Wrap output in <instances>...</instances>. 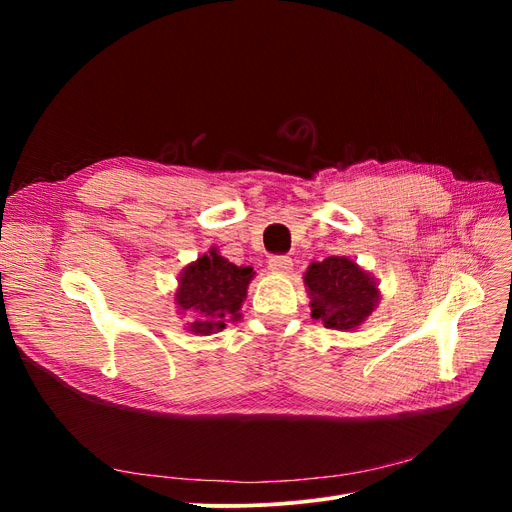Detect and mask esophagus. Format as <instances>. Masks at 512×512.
Segmentation results:
<instances>
[{
  "mask_svg": "<svg viewBox=\"0 0 512 512\" xmlns=\"http://www.w3.org/2000/svg\"><path fill=\"white\" fill-rule=\"evenodd\" d=\"M269 269L277 273H288L292 269V258L286 254H273L269 258Z\"/></svg>",
  "mask_w": 512,
  "mask_h": 512,
  "instance_id": "obj_1",
  "label": "esophagus"
}]
</instances>
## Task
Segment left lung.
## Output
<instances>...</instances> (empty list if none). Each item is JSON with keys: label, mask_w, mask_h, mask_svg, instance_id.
Returning a JSON list of instances; mask_svg holds the SVG:
<instances>
[{"label": "left lung", "mask_w": 512, "mask_h": 512, "mask_svg": "<svg viewBox=\"0 0 512 512\" xmlns=\"http://www.w3.org/2000/svg\"><path fill=\"white\" fill-rule=\"evenodd\" d=\"M305 286L312 294V316L327 329L359 327L378 303V288L371 277L344 256L309 265Z\"/></svg>", "instance_id": "8db88e82"}]
</instances>
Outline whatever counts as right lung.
Instances as JSON below:
<instances>
[{
	"label": "right lung",
	"mask_w": 512,
	"mask_h": 512,
	"mask_svg": "<svg viewBox=\"0 0 512 512\" xmlns=\"http://www.w3.org/2000/svg\"><path fill=\"white\" fill-rule=\"evenodd\" d=\"M252 275V267L232 265L215 252L200 256L185 269L175 299L181 309H194L198 314L192 331L209 335L224 329L228 318H237Z\"/></svg>",
	"instance_id": "1"
}]
</instances>
